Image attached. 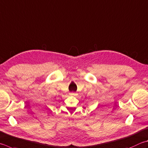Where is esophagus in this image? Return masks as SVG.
<instances>
[{
    "mask_svg": "<svg viewBox=\"0 0 148 148\" xmlns=\"http://www.w3.org/2000/svg\"><path fill=\"white\" fill-rule=\"evenodd\" d=\"M70 95H71V96H76V93H75V92H71V93H70Z\"/></svg>",
    "mask_w": 148,
    "mask_h": 148,
    "instance_id": "1",
    "label": "esophagus"
}]
</instances>
